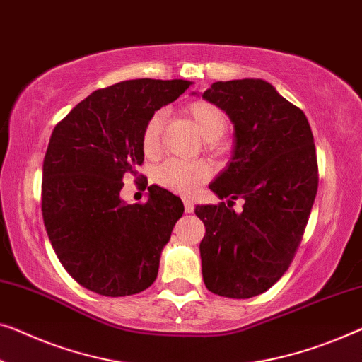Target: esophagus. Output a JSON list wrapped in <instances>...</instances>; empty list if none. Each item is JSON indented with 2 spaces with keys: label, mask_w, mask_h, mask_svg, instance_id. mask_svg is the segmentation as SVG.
<instances>
[{
  "label": "esophagus",
  "mask_w": 362,
  "mask_h": 362,
  "mask_svg": "<svg viewBox=\"0 0 362 362\" xmlns=\"http://www.w3.org/2000/svg\"><path fill=\"white\" fill-rule=\"evenodd\" d=\"M182 202H185V211H186L187 214H191V212H194V202L191 201V199H187V197H185V199H182Z\"/></svg>",
  "instance_id": "esophagus-1"
}]
</instances>
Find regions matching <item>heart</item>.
I'll return each instance as SVG.
<instances>
[{
  "label": "heart",
  "instance_id": "obj_1",
  "mask_svg": "<svg viewBox=\"0 0 362 362\" xmlns=\"http://www.w3.org/2000/svg\"><path fill=\"white\" fill-rule=\"evenodd\" d=\"M187 112L196 125L197 132L204 139L211 142V148L216 153H222L225 146L218 144V140L227 130V117L220 111L216 104L209 101H194L187 107ZM161 127H163V112H155L146 120L144 132H142V148L144 153L150 158H153L160 153V139ZM216 139V143L211 140ZM211 166L206 161H181V160H168L163 165H160L153 173V180L158 186L165 187L176 194H192L211 177Z\"/></svg>",
  "mask_w": 362,
  "mask_h": 362
}]
</instances>
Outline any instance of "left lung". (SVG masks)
<instances>
[{
	"label": "left lung",
	"mask_w": 362,
	"mask_h": 362,
	"mask_svg": "<svg viewBox=\"0 0 362 362\" xmlns=\"http://www.w3.org/2000/svg\"><path fill=\"white\" fill-rule=\"evenodd\" d=\"M202 98L235 130L232 158L209 186L227 202L194 211L206 225L204 284L217 296L250 298L281 279L300 245L318 187L315 144L305 114L268 81H217ZM237 198L240 213L231 209Z\"/></svg>",
	"instance_id": "left-lung-1"
}]
</instances>
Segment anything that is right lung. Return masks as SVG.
I'll use <instances>...</instances> for the list:
<instances>
[{"label": "right lung", "mask_w": 362, "mask_h": 362, "mask_svg": "<svg viewBox=\"0 0 362 362\" xmlns=\"http://www.w3.org/2000/svg\"><path fill=\"white\" fill-rule=\"evenodd\" d=\"M191 85L151 78L116 83L83 99L52 132L42 217L68 274L96 294H139L156 279L161 250L185 206L155 185L145 204L124 202L120 189L144 163L146 120Z\"/></svg>", "instance_id": "1"}]
</instances>
